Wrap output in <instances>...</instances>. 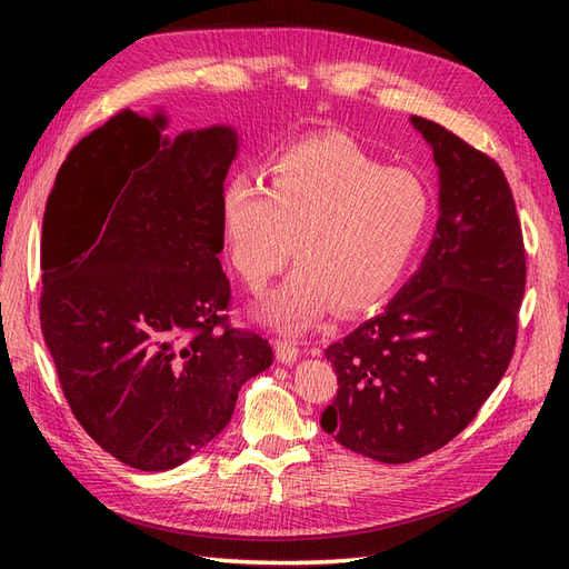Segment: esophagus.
<instances>
[{
  "label": "esophagus",
  "mask_w": 569,
  "mask_h": 569,
  "mask_svg": "<svg viewBox=\"0 0 569 569\" xmlns=\"http://www.w3.org/2000/svg\"><path fill=\"white\" fill-rule=\"evenodd\" d=\"M274 353H278V360L280 363H295V360L299 358V347L297 341L291 339H278V343H274Z\"/></svg>",
  "instance_id": "1"
}]
</instances>
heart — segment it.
<instances>
[{
	"label": "heart",
	"instance_id": "1",
	"mask_svg": "<svg viewBox=\"0 0 569 569\" xmlns=\"http://www.w3.org/2000/svg\"><path fill=\"white\" fill-rule=\"evenodd\" d=\"M429 220L422 182L377 163L347 137H306L270 166L268 189L230 180L222 228L232 266L261 291L295 251L299 268L266 301L263 316L287 332L316 325L332 301L356 311L399 282Z\"/></svg>",
	"mask_w": 569,
	"mask_h": 569
}]
</instances>
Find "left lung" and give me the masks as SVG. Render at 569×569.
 I'll return each mask as SVG.
<instances>
[{"mask_svg":"<svg viewBox=\"0 0 569 569\" xmlns=\"http://www.w3.org/2000/svg\"><path fill=\"white\" fill-rule=\"evenodd\" d=\"M410 120L439 166L435 239L385 311L325 349L339 389L320 425L380 462L435 453L475 420L510 366L527 284L501 166L435 120Z\"/></svg>","mask_w":569,"mask_h":569,"instance_id":"8db88e82","label":"left lung"}]
</instances>
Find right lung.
<instances>
[{"label":"right lung","instance_id":"1","mask_svg":"<svg viewBox=\"0 0 569 569\" xmlns=\"http://www.w3.org/2000/svg\"><path fill=\"white\" fill-rule=\"evenodd\" d=\"M166 118L120 109L68 151L42 220L40 325L61 391L101 449L170 470L230 422L272 363L230 325L222 192L237 134L161 140Z\"/></svg>","mask_w":569,"mask_h":569}]
</instances>
